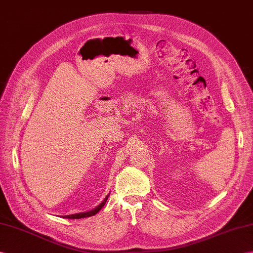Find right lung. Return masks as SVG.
I'll use <instances>...</instances> for the list:
<instances>
[{"instance_id": "obj_1", "label": "right lung", "mask_w": 253, "mask_h": 253, "mask_svg": "<svg viewBox=\"0 0 253 253\" xmlns=\"http://www.w3.org/2000/svg\"><path fill=\"white\" fill-rule=\"evenodd\" d=\"M108 196H105V198L103 199V202L99 205L98 207H96L93 210L91 211H88V212H82V213H75V214H70V215H63V218H68V219H82V218H88V216H91V215H95L96 213H98L101 208L104 206L105 202L108 201Z\"/></svg>"}]
</instances>
